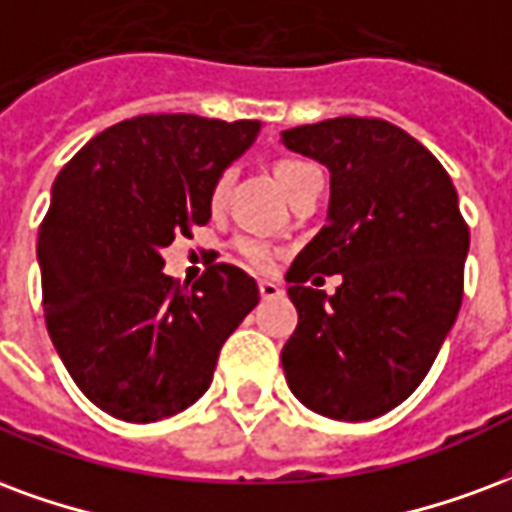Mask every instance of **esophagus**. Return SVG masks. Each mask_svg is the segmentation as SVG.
Returning <instances> with one entry per match:
<instances>
[{"label": "esophagus", "mask_w": 512, "mask_h": 512, "mask_svg": "<svg viewBox=\"0 0 512 512\" xmlns=\"http://www.w3.org/2000/svg\"><path fill=\"white\" fill-rule=\"evenodd\" d=\"M257 287H260V295H263L266 301H271V298H279V295L285 293V290L276 285V282H268V279H263V282H260Z\"/></svg>", "instance_id": "obj_1"}]
</instances>
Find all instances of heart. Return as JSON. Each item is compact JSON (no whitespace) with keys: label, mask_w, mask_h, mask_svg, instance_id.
Listing matches in <instances>:
<instances>
[{"label":"heart","mask_w":512,"mask_h":512,"mask_svg":"<svg viewBox=\"0 0 512 512\" xmlns=\"http://www.w3.org/2000/svg\"><path fill=\"white\" fill-rule=\"evenodd\" d=\"M312 168L314 165L301 160H279L276 162V179H279V184H282L285 192H290V189L295 187V181L301 179L304 173H309ZM227 189H230V173H222L217 179V184H214V189H211V206L219 208L225 203ZM233 249H236L238 257L244 260L246 266L257 268V271L271 268L276 263V257H279V249H276L274 244H268V241H263V238L257 236H238L236 241H233Z\"/></svg>","instance_id":"heart-1"}]
</instances>
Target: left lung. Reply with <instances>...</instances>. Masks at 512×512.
Instances as JSON below:
<instances>
[{"label": "left lung", "mask_w": 512, "mask_h": 512, "mask_svg": "<svg viewBox=\"0 0 512 512\" xmlns=\"http://www.w3.org/2000/svg\"><path fill=\"white\" fill-rule=\"evenodd\" d=\"M282 143L331 170L328 225L287 271L298 309L287 385L325 418H380L429 374L461 309L469 227L456 187L391 121L339 116ZM314 273H342L343 285L325 296L305 287Z\"/></svg>", "instance_id": "8db88e82"}]
</instances>
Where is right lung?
I'll return each mask as SVG.
<instances>
[{
	"mask_svg": "<svg viewBox=\"0 0 512 512\" xmlns=\"http://www.w3.org/2000/svg\"><path fill=\"white\" fill-rule=\"evenodd\" d=\"M257 132L246 119L135 116L56 176L37 233L45 325L83 396L113 418L154 423L195 404L260 301L241 268L214 263L187 290L160 255L211 219V189Z\"/></svg>",
	"mask_w": 512,
	"mask_h": 512,
	"instance_id": "add662e5",
	"label": "right lung"
}]
</instances>
